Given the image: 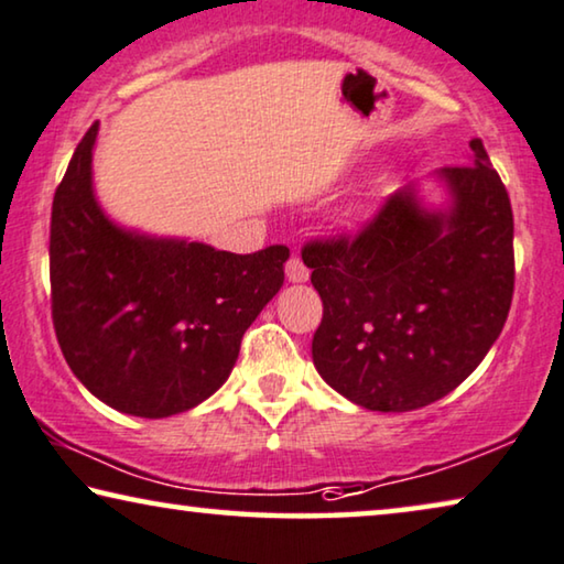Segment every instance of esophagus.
Here are the masks:
<instances>
[{
	"mask_svg": "<svg viewBox=\"0 0 564 564\" xmlns=\"http://www.w3.org/2000/svg\"><path fill=\"white\" fill-rule=\"evenodd\" d=\"M285 279L291 283H306L308 281V268L299 256H293L289 263H285Z\"/></svg>",
	"mask_w": 564,
	"mask_h": 564,
	"instance_id": "34e87169",
	"label": "esophagus"
}]
</instances>
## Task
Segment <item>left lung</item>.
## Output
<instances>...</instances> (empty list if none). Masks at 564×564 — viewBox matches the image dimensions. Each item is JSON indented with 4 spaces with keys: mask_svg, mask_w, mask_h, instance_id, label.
Here are the masks:
<instances>
[{
    "mask_svg": "<svg viewBox=\"0 0 564 564\" xmlns=\"http://www.w3.org/2000/svg\"><path fill=\"white\" fill-rule=\"evenodd\" d=\"M470 151V164L435 174L443 207H425L410 184L357 238L301 250L324 304L311 357L355 405H431L499 339L514 293V215L481 139Z\"/></svg>",
    "mask_w": 564,
    "mask_h": 564,
    "instance_id": "left-lung-1",
    "label": "left lung"
}]
</instances>
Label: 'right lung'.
<instances>
[{"label": "right lung", "instance_id": "1", "mask_svg": "<svg viewBox=\"0 0 564 564\" xmlns=\"http://www.w3.org/2000/svg\"><path fill=\"white\" fill-rule=\"evenodd\" d=\"M98 123L55 189L53 324L73 375L113 410L170 417L228 380L240 339L283 285L289 248L250 256L126 230L94 192Z\"/></svg>", "mask_w": 564, "mask_h": 564}]
</instances>
